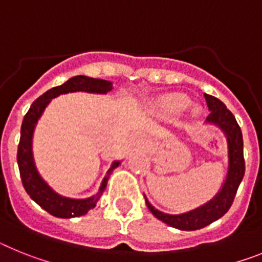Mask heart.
Returning a JSON list of instances; mask_svg holds the SVG:
<instances>
[{"mask_svg":"<svg viewBox=\"0 0 262 262\" xmlns=\"http://www.w3.org/2000/svg\"><path fill=\"white\" fill-rule=\"evenodd\" d=\"M188 104V99L183 95H169L162 97L154 104V111L162 116H170L178 113Z\"/></svg>","mask_w":262,"mask_h":262,"instance_id":"b5f03b06","label":"heart"}]
</instances>
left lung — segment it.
Returning a JSON list of instances; mask_svg holds the SVG:
<instances>
[{"label": "left lung", "instance_id": "left-lung-1", "mask_svg": "<svg viewBox=\"0 0 262 262\" xmlns=\"http://www.w3.org/2000/svg\"><path fill=\"white\" fill-rule=\"evenodd\" d=\"M204 97H206L207 106L210 109V115L207 116V122L217 125L227 136V142H228V174H227V179L222 190L211 202L196 210L182 213V215H167V213L161 212L156 210L147 202V199H145L147 208L157 219L166 223L167 226L182 229V231H195V229L204 228L226 215L233 203L237 188L245 172L243 134H241V129L236 121L235 116L232 115L226 104L219 99H216L215 96L204 93Z\"/></svg>", "mask_w": 262, "mask_h": 262}]
</instances>
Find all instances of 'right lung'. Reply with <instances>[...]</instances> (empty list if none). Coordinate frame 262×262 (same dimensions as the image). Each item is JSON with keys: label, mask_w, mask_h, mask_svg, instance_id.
<instances>
[{"label": "right lung", "mask_w": 262, "mask_h": 262, "mask_svg": "<svg viewBox=\"0 0 262 262\" xmlns=\"http://www.w3.org/2000/svg\"><path fill=\"white\" fill-rule=\"evenodd\" d=\"M111 90H112L111 81L79 75V76L71 77L62 85L51 88L46 93H43L42 96L38 97L31 104L30 109L25 115L21 126V138H19L17 151V162L18 167H19V174H21L22 185H24L27 194L30 195L31 199L36 204H39L43 210L51 213L52 216L70 219V217L85 215L88 211L95 208L97 200L100 199V196L103 195L104 190H105L109 174L120 165V161H116L112 163V167L109 169L108 175L104 178L101 187L95 196L88 198V199H70V198L60 196V195L56 194L55 191H52L46 182L40 178V175L38 174L35 165H34L33 153H31V140H33V132L36 121L47 106V104L51 101V99L62 95V93L76 92V91L106 93Z\"/></svg>", "instance_id": "1"}]
</instances>
